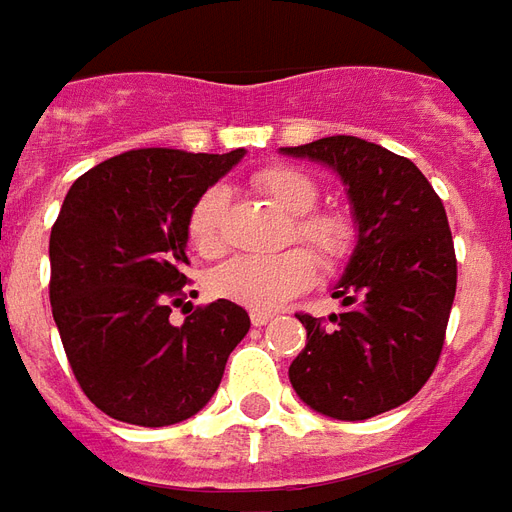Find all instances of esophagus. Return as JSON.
<instances>
[{
    "instance_id": "1",
    "label": "esophagus",
    "mask_w": 512,
    "mask_h": 512,
    "mask_svg": "<svg viewBox=\"0 0 512 512\" xmlns=\"http://www.w3.org/2000/svg\"><path fill=\"white\" fill-rule=\"evenodd\" d=\"M270 320H273L270 311H250V322H253L256 328H262V325H267Z\"/></svg>"
}]
</instances>
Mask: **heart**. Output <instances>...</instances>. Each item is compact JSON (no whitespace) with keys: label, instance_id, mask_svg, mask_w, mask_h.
<instances>
[{"label":"heart","instance_id":"1","mask_svg":"<svg viewBox=\"0 0 512 512\" xmlns=\"http://www.w3.org/2000/svg\"><path fill=\"white\" fill-rule=\"evenodd\" d=\"M253 184L273 204L281 206L286 215L297 217L295 237L306 242L328 270L347 262V256L355 248L353 220L342 212H311L320 201V187L311 176L297 168L273 165L259 170L253 176ZM226 201V187L215 184L192 206L187 231H190V242L201 253L212 256L223 248L220 223H223ZM314 278H317V262L311 259V253L292 248L281 253L234 256L209 275V289L215 297L231 300L237 306L270 311L281 306L286 297L308 289Z\"/></svg>","mask_w":512,"mask_h":512}]
</instances>
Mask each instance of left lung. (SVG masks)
Returning a JSON list of instances; mask_svg holds the SVG:
<instances>
[{
    "label": "left lung",
    "mask_w": 512,
    "mask_h": 512,
    "mask_svg": "<svg viewBox=\"0 0 512 512\" xmlns=\"http://www.w3.org/2000/svg\"><path fill=\"white\" fill-rule=\"evenodd\" d=\"M284 157L331 168L353 212L355 248L325 325L300 314L306 350L289 366L311 411L361 422L408 402L433 375L458 286L444 204L411 159L361 137L336 134Z\"/></svg>",
    "instance_id": "1"
}]
</instances>
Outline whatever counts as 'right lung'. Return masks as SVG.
<instances>
[{
	"mask_svg": "<svg viewBox=\"0 0 512 512\" xmlns=\"http://www.w3.org/2000/svg\"><path fill=\"white\" fill-rule=\"evenodd\" d=\"M245 157L140 148L82 173L49 239L52 314L88 400L140 427L184 422L212 400L250 328L231 300L184 303L187 223L195 201Z\"/></svg>",
	"mask_w": 512,
	"mask_h": 512,
	"instance_id": "add662e5",
	"label": "right lung"
}]
</instances>
